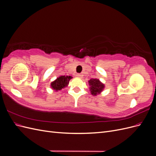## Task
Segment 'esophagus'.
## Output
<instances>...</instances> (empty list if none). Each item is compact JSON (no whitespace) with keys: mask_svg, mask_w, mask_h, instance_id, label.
Listing matches in <instances>:
<instances>
[{"mask_svg":"<svg viewBox=\"0 0 156 156\" xmlns=\"http://www.w3.org/2000/svg\"><path fill=\"white\" fill-rule=\"evenodd\" d=\"M76 77H78V78H82V77H83V75H81V74H79V73H77V74L76 75Z\"/></svg>","mask_w":156,"mask_h":156,"instance_id":"obj_1","label":"esophagus"}]
</instances>
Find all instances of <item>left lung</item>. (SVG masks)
<instances>
[{
    "instance_id": "1",
    "label": "left lung",
    "mask_w": 156,
    "mask_h": 156,
    "mask_svg": "<svg viewBox=\"0 0 156 156\" xmlns=\"http://www.w3.org/2000/svg\"><path fill=\"white\" fill-rule=\"evenodd\" d=\"M90 86V91L93 96H97L100 94L103 90L105 88V84L102 83L100 79H91L88 81Z\"/></svg>"
}]
</instances>
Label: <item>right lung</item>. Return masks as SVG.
Masks as SVG:
<instances>
[{
    "mask_svg": "<svg viewBox=\"0 0 156 156\" xmlns=\"http://www.w3.org/2000/svg\"><path fill=\"white\" fill-rule=\"evenodd\" d=\"M71 79H72V76H65V75L60 76L56 78L54 81L51 82V88L56 92L61 90L62 88L68 87Z\"/></svg>",
    "mask_w": 156,
    "mask_h": 156,
    "instance_id": "add662e5",
    "label": "right lung"
}]
</instances>
